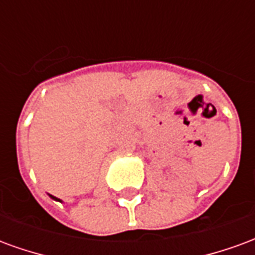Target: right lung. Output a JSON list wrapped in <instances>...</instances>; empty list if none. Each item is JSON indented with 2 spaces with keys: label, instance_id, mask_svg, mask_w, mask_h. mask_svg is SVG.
I'll return each instance as SVG.
<instances>
[{
  "label": "right lung",
  "instance_id": "add662e5",
  "mask_svg": "<svg viewBox=\"0 0 255 255\" xmlns=\"http://www.w3.org/2000/svg\"><path fill=\"white\" fill-rule=\"evenodd\" d=\"M50 197H52L53 199H57V198H56V197H53V195H50Z\"/></svg>",
  "mask_w": 255,
  "mask_h": 255
}]
</instances>
